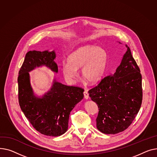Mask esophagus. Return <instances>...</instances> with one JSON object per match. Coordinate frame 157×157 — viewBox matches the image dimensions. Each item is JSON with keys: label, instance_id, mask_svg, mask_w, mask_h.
<instances>
[{"label": "esophagus", "instance_id": "1", "mask_svg": "<svg viewBox=\"0 0 157 157\" xmlns=\"http://www.w3.org/2000/svg\"><path fill=\"white\" fill-rule=\"evenodd\" d=\"M84 96L85 99H89V93H88V92L87 90H85L84 92Z\"/></svg>", "mask_w": 157, "mask_h": 157}]
</instances>
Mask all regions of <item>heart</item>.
Segmentation results:
<instances>
[{"label":"heart","mask_w":157,"mask_h":157,"mask_svg":"<svg viewBox=\"0 0 157 157\" xmlns=\"http://www.w3.org/2000/svg\"><path fill=\"white\" fill-rule=\"evenodd\" d=\"M68 63L61 64V71L65 78L74 82L81 68L83 77L90 83L98 82L103 77L108 62V54L101 48L87 45L73 51L68 56Z\"/></svg>","instance_id":"obj_1"}]
</instances>
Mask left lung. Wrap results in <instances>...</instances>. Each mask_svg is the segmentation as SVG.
<instances>
[{
	"label": "left lung",
	"mask_w": 157,
	"mask_h": 157,
	"mask_svg": "<svg viewBox=\"0 0 157 157\" xmlns=\"http://www.w3.org/2000/svg\"><path fill=\"white\" fill-rule=\"evenodd\" d=\"M112 75L103 78L89 90L90 99L97 104L98 129L106 134L125 131L139 112L143 99L142 76L130 48Z\"/></svg>",
	"instance_id": "left-lung-1"
}]
</instances>
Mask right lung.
Masks as SVG:
<instances>
[{
	"mask_svg": "<svg viewBox=\"0 0 157 157\" xmlns=\"http://www.w3.org/2000/svg\"><path fill=\"white\" fill-rule=\"evenodd\" d=\"M55 58L54 51H29L19 71L17 83L19 104L25 117L40 133L57 137L67 132L70 113L84 98V90L62 84L54 79L51 89L42 98L34 95L29 72L44 65L58 73Z\"/></svg>",
	"mask_w": 157,
	"mask_h": 157,
	"instance_id": "right-lung-1",
	"label": "right lung"
}]
</instances>
